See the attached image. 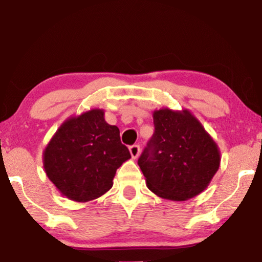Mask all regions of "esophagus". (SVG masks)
<instances>
[{
    "instance_id": "1",
    "label": "esophagus",
    "mask_w": 262,
    "mask_h": 262,
    "mask_svg": "<svg viewBox=\"0 0 262 262\" xmlns=\"http://www.w3.org/2000/svg\"><path fill=\"white\" fill-rule=\"evenodd\" d=\"M139 152H141V148H139V145L130 146V154H131L132 159H137V157L139 156Z\"/></svg>"
}]
</instances>
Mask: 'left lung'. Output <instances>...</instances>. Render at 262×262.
Segmentation results:
<instances>
[{
    "mask_svg": "<svg viewBox=\"0 0 262 262\" xmlns=\"http://www.w3.org/2000/svg\"><path fill=\"white\" fill-rule=\"evenodd\" d=\"M152 118L155 132L138 160L146 186L173 202L194 198L220 168L217 143L187 108L162 107L154 111Z\"/></svg>",
    "mask_w": 262,
    "mask_h": 262,
    "instance_id": "8db88e82",
    "label": "left lung"
}]
</instances>
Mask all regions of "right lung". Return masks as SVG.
Segmentation results:
<instances>
[{
  "label": "right lung",
  "instance_id": "obj_1",
  "mask_svg": "<svg viewBox=\"0 0 262 262\" xmlns=\"http://www.w3.org/2000/svg\"><path fill=\"white\" fill-rule=\"evenodd\" d=\"M130 159L119 128L106 123L102 108L67 118L42 151L50 181L60 194L78 203L110 191L117 169Z\"/></svg>",
  "mask_w": 262,
  "mask_h": 262
}]
</instances>
